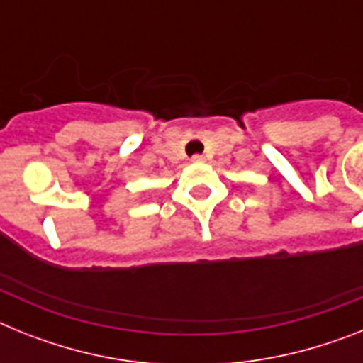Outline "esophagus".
<instances>
[{"mask_svg":"<svg viewBox=\"0 0 363 363\" xmlns=\"http://www.w3.org/2000/svg\"><path fill=\"white\" fill-rule=\"evenodd\" d=\"M192 162H194V163H201V162H203V156H201V154H194V156H192Z\"/></svg>","mask_w":363,"mask_h":363,"instance_id":"34e87169","label":"esophagus"}]
</instances>
